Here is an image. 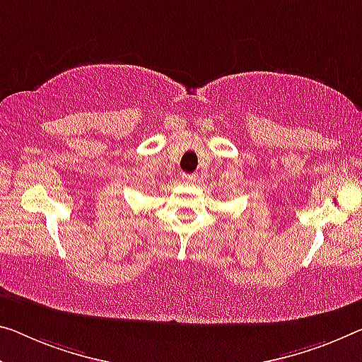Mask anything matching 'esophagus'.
I'll list each match as a JSON object with an SVG mask.
<instances>
[{
    "mask_svg": "<svg viewBox=\"0 0 362 362\" xmlns=\"http://www.w3.org/2000/svg\"><path fill=\"white\" fill-rule=\"evenodd\" d=\"M182 181L187 182V185H192V182L197 181V176L192 175V173H185V175H182Z\"/></svg>",
    "mask_w": 362,
    "mask_h": 362,
    "instance_id": "1",
    "label": "esophagus"
}]
</instances>
